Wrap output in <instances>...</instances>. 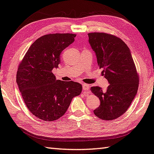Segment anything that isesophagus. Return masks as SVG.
I'll return each instance as SVG.
<instances>
[{
    "mask_svg": "<svg viewBox=\"0 0 154 154\" xmlns=\"http://www.w3.org/2000/svg\"><path fill=\"white\" fill-rule=\"evenodd\" d=\"M89 88H90V85L88 84H83V89L84 91H89Z\"/></svg>",
    "mask_w": 154,
    "mask_h": 154,
    "instance_id": "1",
    "label": "esophagus"
}]
</instances>
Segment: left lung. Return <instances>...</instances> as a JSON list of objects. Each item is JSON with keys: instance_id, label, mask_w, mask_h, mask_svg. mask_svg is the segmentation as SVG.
<instances>
[{"instance_id": "8db88e82", "label": "left lung", "mask_w": 154, "mask_h": 154, "mask_svg": "<svg viewBox=\"0 0 154 154\" xmlns=\"http://www.w3.org/2000/svg\"><path fill=\"white\" fill-rule=\"evenodd\" d=\"M88 37L97 64L110 84L106 89L91 88L100 101L94 112L102 120L116 119L127 110L138 89L139 77L131 50L121 39L108 33H89Z\"/></svg>"}]
</instances>
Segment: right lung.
I'll list each match as a JSON object with an SVG mask.
<instances>
[{"instance_id": "obj_1", "label": "right lung", "mask_w": 154, "mask_h": 154, "mask_svg": "<svg viewBox=\"0 0 154 154\" xmlns=\"http://www.w3.org/2000/svg\"><path fill=\"white\" fill-rule=\"evenodd\" d=\"M75 34L53 33L40 37L27 50L19 66L16 82L25 104L33 115L46 121L63 116L72 97L82 90L80 83L57 80L60 54L75 41Z\"/></svg>"}]
</instances>
